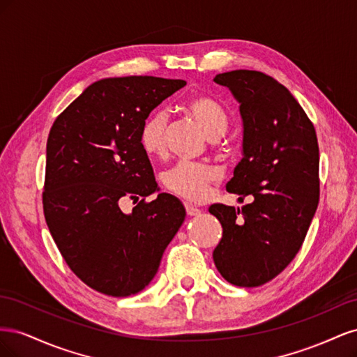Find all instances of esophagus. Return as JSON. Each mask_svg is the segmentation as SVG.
<instances>
[{
  "label": "esophagus",
  "instance_id": "1",
  "mask_svg": "<svg viewBox=\"0 0 357 357\" xmlns=\"http://www.w3.org/2000/svg\"><path fill=\"white\" fill-rule=\"evenodd\" d=\"M185 207H186V213H188V215H198L199 213H201V210L198 208V207H195V205H192V204H185Z\"/></svg>",
  "mask_w": 357,
  "mask_h": 357
}]
</instances>
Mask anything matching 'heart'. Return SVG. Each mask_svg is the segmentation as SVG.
<instances>
[{"label": "heart", "instance_id": "1", "mask_svg": "<svg viewBox=\"0 0 357 357\" xmlns=\"http://www.w3.org/2000/svg\"><path fill=\"white\" fill-rule=\"evenodd\" d=\"M185 109L210 138L218 139L228 131L229 116L223 105L211 96H190L185 104ZM167 123L168 116L162 110L152 113L144 121L139 142L150 156H162L165 153ZM220 178L222 172L214 165L180 162L165 172L164 185L169 192L188 201H202L207 197L208 189Z\"/></svg>", "mask_w": 357, "mask_h": 357}]
</instances>
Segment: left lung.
<instances>
[{
	"label": "left lung",
	"mask_w": 357,
	"mask_h": 357,
	"mask_svg": "<svg viewBox=\"0 0 357 357\" xmlns=\"http://www.w3.org/2000/svg\"><path fill=\"white\" fill-rule=\"evenodd\" d=\"M214 82L240 102L243 159L226 189L241 208L214 204L223 235L214 248L222 277L240 287H256L294 261L319 204V144L316 129L283 84L261 71L222 73Z\"/></svg>",
	"instance_id": "obj_1"
}]
</instances>
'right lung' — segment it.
Returning a JSON list of instances; mask_svg holds the SVG:
<instances>
[{
	"mask_svg": "<svg viewBox=\"0 0 357 357\" xmlns=\"http://www.w3.org/2000/svg\"><path fill=\"white\" fill-rule=\"evenodd\" d=\"M185 80L129 75L92 83L49 132L43 210L62 257L84 284L123 298L143 290L185 222L186 210L159 190L139 134L150 112Z\"/></svg>",
	"mask_w": 357,
	"mask_h": 357,
	"instance_id": "1",
	"label": "right lung"
}]
</instances>
